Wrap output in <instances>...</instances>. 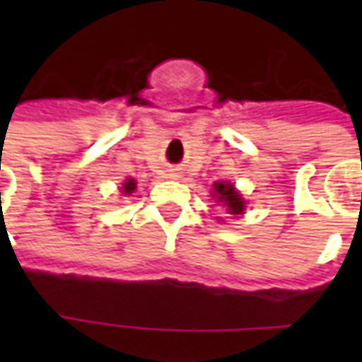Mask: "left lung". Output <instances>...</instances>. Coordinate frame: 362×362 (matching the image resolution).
Wrapping results in <instances>:
<instances>
[{"instance_id":"1","label":"left lung","mask_w":362,"mask_h":362,"mask_svg":"<svg viewBox=\"0 0 362 362\" xmlns=\"http://www.w3.org/2000/svg\"><path fill=\"white\" fill-rule=\"evenodd\" d=\"M214 195H218V201L223 203V206H226V210L229 212V214L238 216L244 212V201H242L240 193H238L231 184L216 182Z\"/></svg>"}]
</instances>
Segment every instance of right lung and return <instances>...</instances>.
Wrapping results in <instances>:
<instances>
[{"mask_svg":"<svg viewBox=\"0 0 362 362\" xmlns=\"http://www.w3.org/2000/svg\"><path fill=\"white\" fill-rule=\"evenodd\" d=\"M122 189H124L125 193H131L133 192V189H135V180H127L124 184V187H122Z\"/></svg>","mask_w":362,"mask_h":362,"instance_id":"1","label":"right lung"}]
</instances>
